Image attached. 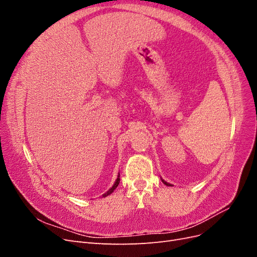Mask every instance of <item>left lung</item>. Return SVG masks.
I'll use <instances>...</instances> for the list:
<instances>
[{"instance_id":"8db88e82","label":"left lung","mask_w":257,"mask_h":257,"mask_svg":"<svg viewBox=\"0 0 257 257\" xmlns=\"http://www.w3.org/2000/svg\"><path fill=\"white\" fill-rule=\"evenodd\" d=\"M162 181H163V182H164V183H165V184H166V185H170V184H169V183H167V182H165V181H164V180H162Z\"/></svg>"}]
</instances>
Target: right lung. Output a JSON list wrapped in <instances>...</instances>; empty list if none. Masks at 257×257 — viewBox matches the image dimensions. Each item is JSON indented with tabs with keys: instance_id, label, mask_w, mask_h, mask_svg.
Instances as JSON below:
<instances>
[{
	"instance_id": "add662e5",
	"label": "right lung",
	"mask_w": 257,
	"mask_h": 257,
	"mask_svg": "<svg viewBox=\"0 0 257 257\" xmlns=\"http://www.w3.org/2000/svg\"><path fill=\"white\" fill-rule=\"evenodd\" d=\"M119 182H120V176H118V178H116V180H115V182H114V184H113V186H112V188L110 189V190H108L105 194H104V195H103V197H106V196H108V195H109V194H111L112 192H113V190H115V188H116V186H118L119 185Z\"/></svg>"
}]
</instances>
